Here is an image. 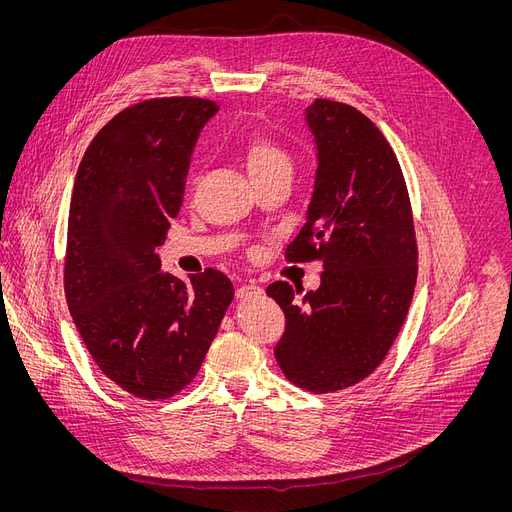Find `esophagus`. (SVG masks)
<instances>
[{
    "label": "esophagus",
    "instance_id": "34e87169",
    "mask_svg": "<svg viewBox=\"0 0 512 512\" xmlns=\"http://www.w3.org/2000/svg\"><path fill=\"white\" fill-rule=\"evenodd\" d=\"M259 294H263V288L249 282V284H242L236 288V297L238 299H251V297H259Z\"/></svg>",
    "mask_w": 512,
    "mask_h": 512
}]
</instances>
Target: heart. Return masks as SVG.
I'll use <instances>...</instances> for the list:
<instances>
[{"label": "heart", "mask_w": 512, "mask_h": 512, "mask_svg": "<svg viewBox=\"0 0 512 512\" xmlns=\"http://www.w3.org/2000/svg\"><path fill=\"white\" fill-rule=\"evenodd\" d=\"M245 155V166L251 174V178H259L270 172H276L280 168H290L288 153L270 137L263 134H255L242 149Z\"/></svg>", "instance_id": "heart-1"}]
</instances>
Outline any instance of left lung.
Here are the masks:
<instances>
[{"label":"left lung","instance_id":"left-lung-1","mask_svg":"<svg viewBox=\"0 0 512 512\" xmlns=\"http://www.w3.org/2000/svg\"><path fill=\"white\" fill-rule=\"evenodd\" d=\"M317 176L307 222L286 261H321V284L303 294L267 286L284 311L274 355L286 380L315 394L371 375L394 344L417 284L413 209L398 159L380 128L353 105L315 99Z\"/></svg>","mask_w":512,"mask_h":512}]
</instances>
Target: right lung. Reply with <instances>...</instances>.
<instances>
[{"mask_svg":"<svg viewBox=\"0 0 512 512\" xmlns=\"http://www.w3.org/2000/svg\"><path fill=\"white\" fill-rule=\"evenodd\" d=\"M215 112L201 97L126 107L95 134L72 188L70 315L105 378L145 400L195 380L234 297L222 272L207 267L184 282L159 272L155 253L180 209L197 134Z\"/></svg>","mask_w":512,"mask_h":512,"instance_id":"right-lung-1","label":"right lung"}]
</instances>
